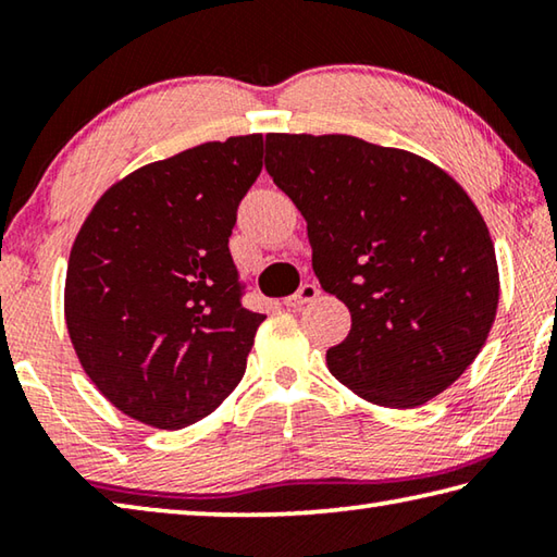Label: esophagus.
Listing matches in <instances>:
<instances>
[{
	"label": "esophagus",
	"instance_id": "1",
	"mask_svg": "<svg viewBox=\"0 0 557 557\" xmlns=\"http://www.w3.org/2000/svg\"><path fill=\"white\" fill-rule=\"evenodd\" d=\"M319 295H322V289H319V285H314V282H305V285H301L295 295H289L287 299H285V305L289 307V309H299V307H305V305H309V301H314Z\"/></svg>",
	"mask_w": 557,
	"mask_h": 557
}]
</instances>
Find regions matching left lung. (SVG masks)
<instances>
[{
    "label": "left lung",
    "mask_w": 557,
    "mask_h": 557,
    "mask_svg": "<svg viewBox=\"0 0 557 557\" xmlns=\"http://www.w3.org/2000/svg\"><path fill=\"white\" fill-rule=\"evenodd\" d=\"M265 147L268 174L307 221L319 285L351 312L329 371L383 408L447 391L498 307L494 243L474 201L428 159L351 135L272 132Z\"/></svg>",
    "instance_id": "obj_1"
}]
</instances>
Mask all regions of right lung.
Returning a JSON list of instances; mask_svg holds the SVG:
<instances>
[{
    "label": "right lung",
    "mask_w": 557,
    "mask_h": 557,
    "mask_svg": "<svg viewBox=\"0 0 557 557\" xmlns=\"http://www.w3.org/2000/svg\"><path fill=\"white\" fill-rule=\"evenodd\" d=\"M260 169L262 135L191 147L112 184L75 235L71 344L96 388L145 425H194L243 379L265 314L240 305L228 238Z\"/></svg>",
    "instance_id": "add662e5"
}]
</instances>
